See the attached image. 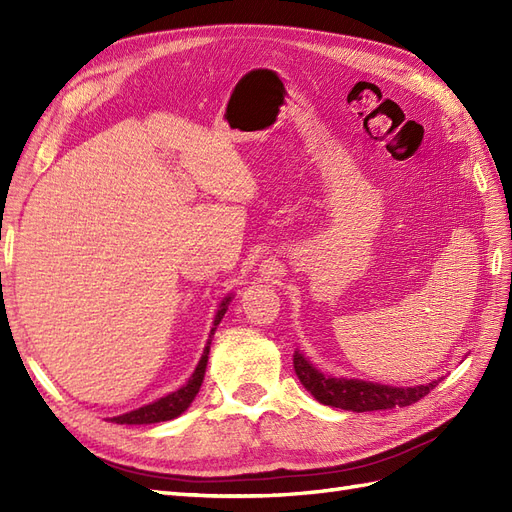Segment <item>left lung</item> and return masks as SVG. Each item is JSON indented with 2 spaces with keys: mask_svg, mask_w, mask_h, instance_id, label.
I'll list each match as a JSON object with an SVG mask.
<instances>
[{
  "mask_svg": "<svg viewBox=\"0 0 512 512\" xmlns=\"http://www.w3.org/2000/svg\"><path fill=\"white\" fill-rule=\"evenodd\" d=\"M294 371L305 389L312 393L320 404L331 408H342L350 412H371V410H393L406 408L423 399L440 380H433L421 386H386L365 380H348L324 376L305 356L294 352Z\"/></svg>",
  "mask_w": 512,
  "mask_h": 512,
  "instance_id": "8db88e82",
  "label": "left lung"
}]
</instances>
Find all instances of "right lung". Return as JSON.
Segmentation results:
<instances>
[{"instance_id":"right-lung-1","label":"right lung","mask_w":512,"mask_h":512,"mask_svg":"<svg viewBox=\"0 0 512 512\" xmlns=\"http://www.w3.org/2000/svg\"><path fill=\"white\" fill-rule=\"evenodd\" d=\"M228 303H230V297L222 301L218 314H215L211 335L215 333L220 320L224 318ZM211 335H209V342L205 346V352H203V356H200V361L194 369V374L190 376L188 382L181 386V389H177L175 393H170L166 397H160L158 401H153V404H149V406H143V408L132 410L128 414H121V416H113L111 421L119 423V425H151V423L170 421V418H175V416H179V414L188 410L190 404L194 401V397L198 395L200 384H203V378H205V369H207V361H209V348H211Z\"/></svg>"}]
</instances>
